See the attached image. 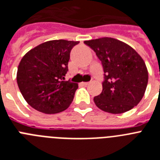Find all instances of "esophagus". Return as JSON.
I'll return each mask as SVG.
<instances>
[{
	"label": "esophagus",
	"instance_id": "esophagus-1",
	"mask_svg": "<svg viewBox=\"0 0 160 160\" xmlns=\"http://www.w3.org/2000/svg\"><path fill=\"white\" fill-rule=\"evenodd\" d=\"M81 84L83 86H88V84H89V82H82Z\"/></svg>",
	"mask_w": 160,
	"mask_h": 160
}]
</instances>
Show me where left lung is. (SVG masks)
I'll list each match as a JSON object with an SVG mask.
<instances>
[{
    "mask_svg": "<svg viewBox=\"0 0 160 160\" xmlns=\"http://www.w3.org/2000/svg\"><path fill=\"white\" fill-rule=\"evenodd\" d=\"M101 61L105 72L101 94L94 97L99 109L110 113L128 111L142 101L148 71L141 55L124 42L111 38L85 41Z\"/></svg>",
    "mask_w": 160,
    "mask_h": 160,
    "instance_id": "obj_1",
    "label": "left lung"
}]
</instances>
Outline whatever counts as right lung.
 <instances>
[{
	"mask_svg": "<svg viewBox=\"0 0 160 160\" xmlns=\"http://www.w3.org/2000/svg\"><path fill=\"white\" fill-rule=\"evenodd\" d=\"M79 42L48 41L22 58L17 83L28 104L38 111L57 113L71 105L78 83L64 81L72 47Z\"/></svg>",
	"mask_w": 160,
	"mask_h": 160,
	"instance_id": "1",
	"label": "right lung"
}]
</instances>
